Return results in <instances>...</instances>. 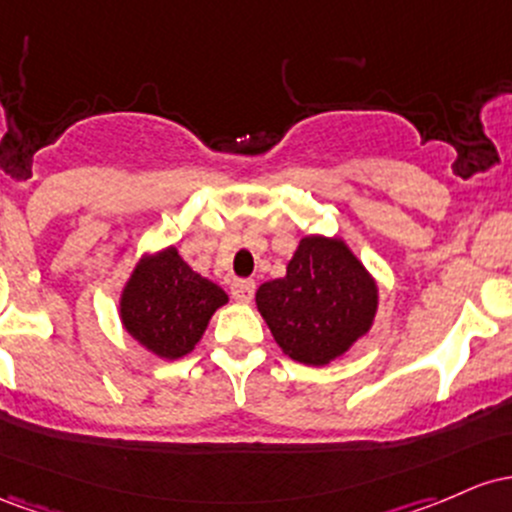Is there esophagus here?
Returning a JSON list of instances; mask_svg holds the SVG:
<instances>
[{"label": "esophagus", "instance_id": "esophagus-1", "mask_svg": "<svg viewBox=\"0 0 512 512\" xmlns=\"http://www.w3.org/2000/svg\"><path fill=\"white\" fill-rule=\"evenodd\" d=\"M229 290H232V297L237 302H251V297H254V292H256V283L254 280L239 278V280H232Z\"/></svg>", "mask_w": 512, "mask_h": 512}]
</instances>
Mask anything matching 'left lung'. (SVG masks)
<instances>
[{
    "label": "left lung",
    "mask_w": 512,
    "mask_h": 512,
    "mask_svg": "<svg viewBox=\"0 0 512 512\" xmlns=\"http://www.w3.org/2000/svg\"><path fill=\"white\" fill-rule=\"evenodd\" d=\"M256 304L292 360L326 365L370 329L377 287L343 241L304 237L285 278L258 287Z\"/></svg>",
    "instance_id": "obj_1"
}]
</instances>
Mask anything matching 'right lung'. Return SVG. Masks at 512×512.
I'll use <instances>...</instances> for the list:
<instances>
[{
    "label": "right lung",
    "mask_w": 512,
    "mask_h": 512,
    "mask_svg": "<svg viewBox=\"0 0 512 512\" xmlns=\"http://www.w3.org/2000/svg\"><path fill=\"white\" fill-rule=\"evenodd\" d=\"M225 302V290L193 273L171 246L137 266L123 292L120 317L147 350L174 360L191 353L212 312Z\"/></svg>",
    "instance_id": "obj_1"
}]
</instances>
